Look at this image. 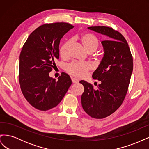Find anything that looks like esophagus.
Listing matches in <instances>:
<instances>
[{"instance_id":"1","label":"esophagus","mask_w":149,"mask_h":149,"mask_svg":"<svg viewBox=\"0 0 149 149\" xmlns=\"http://www.w3.org/2000/svg\"><path fill=\"white\" fill-rule=\"evenodd\" d=\"M72 82L73 83H78L79 82V80L78 79H76V78H72Z\"/></svg>"}]
</instances>
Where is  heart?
Here are the masks:
<instances>
[{"label":"heart","instance_id":"1","mask_svg":"<svg viewBox=\"0 0 149 149\" xmlns=\"http://www.w3.org/2000/svg\"><path fill=\"white\" fill-rule=\"evenodd\" d=\"M74 40H77L82 45L85 50L91 53L95 52L99 47V41L97 38L93 35L88 33H83L76 37ZM71 40H68L62 45L60 49V56L63 58L68 56L69 49L71 47ZM92 69V65L89 63H78L73 62L67 65L66 70L70 74L76 78L84 77L88 72Z\"/></svg>","mask_w":149,"mask_h":149}]
</instances>
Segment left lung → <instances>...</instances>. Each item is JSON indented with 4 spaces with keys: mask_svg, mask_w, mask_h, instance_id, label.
Here are the masks:
<instances>
[{
    "mask_svg": "<svg viewBox=\"0 0 149 149\" xmlns=\"http://www.w3.org/2000/svg\"><path fill=\"white\" fill-rule=\"evenodd\" d=\"M106 35L102 41L104 56L93 78L100 81L97 89L85 81L79 83L84 91L81 96L84 111L93 118L102 119L112 114L123 104L133 70V59L128 43L119 31L104 26L88 28Z\"/></svg>",
    "mask_w": 149,
    "mask_h": 149,
    "instance_id": "1",
    "label": "left lung"
}]
</instances>
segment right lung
Instances as JSON below:
<instances>
[{"label": "right lung", "instance_id": "add662e5", "mask_svg": "<svg viewBox=\"0 0 149 149\" xmlns=\"http://www.w3.org/2000/svg\"><path fill=\"white\" fill-rule=\"evenodd\" d=\"M74 27L68 23L46 24L36 29L28 37L20 55L19 83L25 98L40 111L56 107L68 90L70 76L61 73L56 81L49 73L59 59L60 40Z\"/></svg>", "mask_w": 149, "mask_h": 149}]
</instances>
